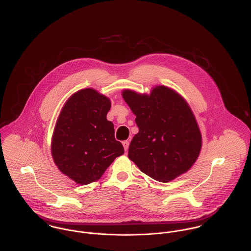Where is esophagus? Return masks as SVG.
Returning <instances> with one entry per match:
<instances>
[{
    "label": "esophagus",
    "instance_id": "obj_1",
    "mask_svg": "<svg viewBox=\"0 0 251 251\" xmlns=\"http://www.w3.org/2000/svg\"><path fill=\"white\" fill-rule=\"evenodd\" d=\"M123 146H124V148H125V151H126L128 150V147H129V142H128V141H124V142H123Z\"/></svg>",
    "mask_w": 251,
    "mask_h": 251
}]
</instances>
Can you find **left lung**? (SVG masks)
<instances>
[{"instance_id": "8db88e82", "label": "left lung", "mask_w": 251, "mask_h": 251, "mask_svg": "<svg viewBox=\"0 0 251 251\" xmlns=\"http://www.w3.org/2000/svg\"><path fill=\"white\" fill-rule=\"evenodd\" d=\"M122 96L139 127L129 145L128 158L161 182L186 173L202 148V135L186 100L161 85L152 88L150 95L126 89Z\"/></svg>"}]
</instances>
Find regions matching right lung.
Listing matches in <instances>:
<instances>
[{"label":"right lung","instance_id":"right-lung-1","mask_svg":"<svg viewBox=\"0 0 251 251\" xmlns=\"http://www.w3.org/2000/svg\"><path fill=\"white\" fill-rule=\"evenodd\" d=\"M109 98L92 88L74 93L58 117L51 153L59 170L78 184H89L103 175L125 152L115 139L114 125L106 118Z\"/></svg>","mask_w":251,"mask_h":251}]
</instances>
